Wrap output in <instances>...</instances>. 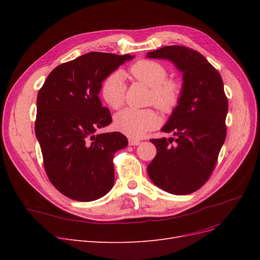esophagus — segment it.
<instances>
[{"label":"esophagus","mask_w":260,"mask_h":260,"mask_svg":"<svg viewBox=\"0 0 260 260\" xmlns=\"http://www.w3.org/2000/svg\"><path fill=\"white\" fill-rule=\"evenodd\" d=\"M141 142H140V140H138V139H133V138H130L129 139V144L130 145H132V146H135V145H139Z\"/></svg>","instance_id":"34e87169"}]
</instances>
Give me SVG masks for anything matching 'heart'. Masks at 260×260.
Listing matches in <instances>:
<instances>
[{"label": "heart", "mask_w": 260, "mask_h": 260, "mask_svg": "<svg viewBox=\"0 0 260 260\" xmlns=\"http://www.w3.org/2000/svg\"><path fill=\"white\" fill-rule=\"evenodd\" d=\"M130 74L136 80L151 88L149 101L162 112L174 109L181 96V86L174 80H167L168 72L160 62L149 59L137 61L130 68ZM125 79L121 70L109 74L102 82L101 96L114 109L119 108L124 102ZM115 127L118 131L133 138L144 133L159 123V118L152 109L124 108L115 116Z\"/></svg>", "instance_id": "obj_1"}]
</instances>
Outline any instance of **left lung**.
I'll return each instance as SVG.
<instances>
[{
    "mask_svg": "<svg viewBox=\"0 0 260 260\" xmlns=\"http://www.w3.org/2000/svg\"><path fill=\"white\" fill-rule=\"evenodd\" d=\"M146 57L170 60L183 80L179 103L161 128L175 139L151 140L157 154L147 166L148 177L170 194H190L208 180L225 140L228 100L221 76L202 54L185 46H164Z\"/></svg>",
    "mask_w": 260,
    "mask_h": 260,
    "instance_id": "1",
    "label": "left lung"
}]
</instances>
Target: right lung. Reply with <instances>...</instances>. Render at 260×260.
<instances>
[{
  "instance_id": "right-lung-1",
  "label": "right lung",
  "mask_w": 260,
  "mask_h": 260,
  "mask_svg": "<svg viewBox=\"0 0 260 260\" xmlns=\"http://www.w3.org/2000/svg\"><path fill=\"white\" fill-rule=\"evenodd\" d=\"M131 55L90 52L53 69L37 98L36 137L52 184L67 198L92 202L112 190L113 158L128 145L120 132L95 135L112 116L99 94L105 78Z\"/></svg>"
}]
</instances>
